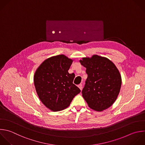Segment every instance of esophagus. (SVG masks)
Wrapping results in <instances>:
<instances>
[{"instance_id":"esophagus-1","label":"esophagus","mask_w":145,"mask_h":145,"mask_svg":"<svg viewBox=\"0 0 145 145\" xmlns=\"http://www.w3.org/2000/svg\"><path fill=\"white\" fill-rule=\"evenodd\" d=\"M78 87L79 88V89H80V90H82V84H79V85H78Z\"/></svg>"}]
</instances>
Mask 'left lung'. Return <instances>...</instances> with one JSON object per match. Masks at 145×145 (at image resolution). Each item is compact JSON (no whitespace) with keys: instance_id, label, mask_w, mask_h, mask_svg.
Masks as SVG:
<instances>
[{"instance_id":"left-lung-1","label":"left lung","mask_w":145,"mask_h":145,"mask_svg":"<svg viewBox=\"0 0 145 145\" xmlns=\"http://www.w3.org/2000/svg\"><path fill=\"white\" fill-rule=\"evenodd\" d=\"M81 65L88 75L82 93L88 106L101 112L110 107L120 91L121 76L114 64L109 59L93 55L83 58Z\"/></svg>"}]
</instances>
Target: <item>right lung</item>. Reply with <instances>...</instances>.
Listing matches in <instances>:
<instances>
[{"mask_svg":"<svg viewBox=\"0 0 145 145\" xmlns=\"http://www.w3.org/2000/svg\"><path fill=\"white\" fill-rule=\"evenodd\" d=\"M73 60L65 55H58L45 60L36 70L34 84L41 101L54 112L69 106L80 89L73 84L75 74H69Z\"/></svg>","mask_w":145,"mask_h":145,"instance_id":"1","label":"right lung"}]
</instances>
